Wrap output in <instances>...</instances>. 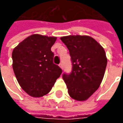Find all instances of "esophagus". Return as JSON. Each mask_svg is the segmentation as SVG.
Here are the masks:
<instances>
[{"label":"esophagus","instance_id":"34e87169","mask_svg":"<svg viewBox=\"0 0 123 123\" xmlns=\"http://www.w3.org/2000/svg\"><path fill=\"white\" fill-rule=\"evenodd\" d=\"M59 67H60L61 68L63 69V64H62V63H61V64H59Z\"/></svg>","mask_w":123,"mask_h":123}]
</instances>
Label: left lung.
<instances>
[{
    "mask_svg": "<svg viewBox=\"0 0 123 123\" xmlns=\"http://www.w3.org/2000/svg\"><path fill=\"white\" fill-rule=\"evenodd\" d=\"M69 50L72 72L63 74V79L71 98L86 101L96 92L101 83L107 59L104 49L94 38L87 36L62 37Z\"/></svg>",
    "mask_w": 123,
    "mask_h": 123,
    "instance_id": "obj_1",
    "label": "left lung"
}]
</instances>
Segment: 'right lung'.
<instances>
[{"instance_id": "right-lung-1", "label": "right lung", "mask_w": 123, "mask_h": 123, "mask_svg": "<svg viewBox=\"0 0 123 123\" xmlns=\"http://www.w3.org/2000/svg\"><path fill=\"white\" fill-rule=\"evenodd\" d=\"M56 40V37L33 34L13 50L14 74L22 88L31 97L48 94L62 73L59 66L53 64L51 47Z\"/></svg>"}]
</instances>
